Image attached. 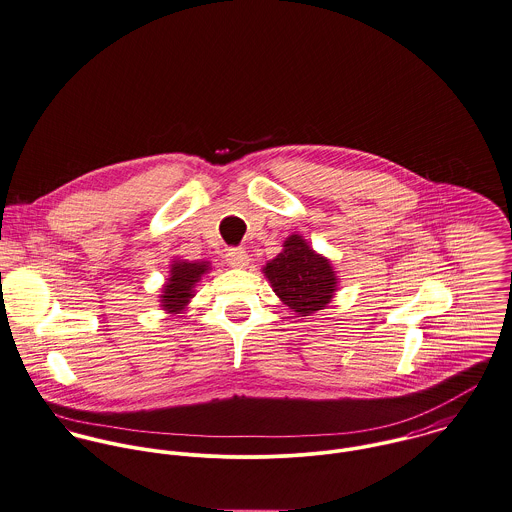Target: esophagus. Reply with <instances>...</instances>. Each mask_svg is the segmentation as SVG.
Instances as JSON below:
<instances>
[{
	"instance_id": "obj_1",
	"label": "esophagus",
	"mask_w": 512,
	"mask_h": 512,
	"mask_svg": "<svg viewBox=\"0 0 512 512\" xmlns=\"http://www.w3.org/2000/svg\"><path fill=\"white\" fill-rule=\"evenodd\" d=\"M226 259H228V263L231 267H237V269H243V267L249 265V255H247V251L241 249V247H231V249H228Z\"/></svg>"
}]
</instances>
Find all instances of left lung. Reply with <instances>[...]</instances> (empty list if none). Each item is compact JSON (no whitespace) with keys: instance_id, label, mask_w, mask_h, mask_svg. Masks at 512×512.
<instances>
[{"instance_id":"1","label":"left lung","mask_w":512,"mask_h":512,"mask_svg":"<svg viewBox=\"0 0 512 512\" xmlns=\"http://www.w3.org/2000/svg\"><path fill=\"white\" fill-rule=\"evenodd\" d=\"M275 294L298 316L324 310L338 290V277L330 259L316 253L302 235L292 233L283 251L263 267Z\"/></svg>"}]
</instances>
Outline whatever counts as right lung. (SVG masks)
Wrapping results in <instances>:
<instances>
[{
  "mask_svg": "<svg viewBox=\"0 0 512 512\" xmlns=\"http://www.w3.org/2000/svg\"><path fill=\"white\" fill-rule=\"evenodd\" d=\"M210 271V263L206 261H184L174 259L171 265V277L163 286L161 306L169 314H180L190 298L194 296V286Z\"/></svg>",
  "mask_w": 512,
  "mask_h": 512,
  "instance_id": "right-lung-1",
  "label": "right lung"
}]
</instances>
